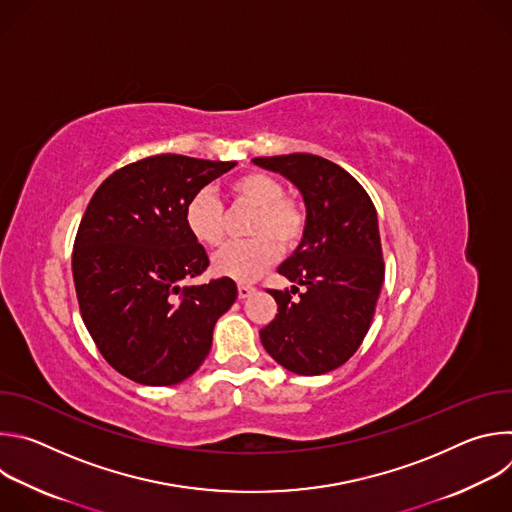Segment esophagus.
<instances>
[{
    "instance_id": "esophagus-1",
    "label": "esophagus",
    "mask_w": 512,
    "mask_h": 512,
    "mask_svg": "<svg viewBox=\"0 0 512 512\" xmlns=\"http://www.w3.org/2000/svg\"><path fill=\"white\" fill-rule=\"evenodd\" d=\"M239 298L241 300H245V298H249V296H253L255 294V287L253 285H247V283H239Z\"/></svg>"
}]
</instances>
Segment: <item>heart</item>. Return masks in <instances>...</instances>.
<instances>
[{"label":"heart","mask_w":512,"mask_h":512,"mask_svg":"<svg viewBox=\"0 0 512 512\" xmlns=\"http://www.w3.org/2000/svg\"><path fill=\"white\" fill-rule=\"evenodd\" d=\"M283 192V184L267 172H247L229 184L231 200L253 206L255 212L247 227L251 239L229 243L214 255L216 275L253 281L275 263L279 251H294L302 243L308 214L298 198ZM184 223L192 239L204 247H218L225 239V208L208 188L190 196Z\"/></svg>","instance_id":"1"}]
</instances>
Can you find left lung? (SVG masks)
<instances>
[{
	"instance_id": "8db88e82",
	"label": "left lung",
	"mask_w": 512,
	"mask_h": 512,
	"mask_svg": "<svg viewBox=\"0 0 512 512\" xmlns=\"http://www.w3.org/2000/svg\"><path fill=\"white\" fill-rule=\"evenodd\" d=\"M253 162L294 182L308 210L300 247L277 269L294 285L267 289L277 314L261 328V342L291 373H330L367 336L385 279L375 204L344 168L320 156L289 154Z\"/></svg>"
}]
</instances>
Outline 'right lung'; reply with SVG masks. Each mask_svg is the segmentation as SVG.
<instances>
[{
	"mask_svg": "<svg viewBox=\"0 0 512 512\" xmlns=\"http://www.w3.org/2000/svg\"><path fill=\"white\" fill-rule=\"evenodd\" d=\"M237 162L178 154L137 160L93 194L72 249L83 322L103 358L150 387L188 379L204 362L216 320L237 300L231 277L182 285L210 265L184 208Z\"/></svg>",
	"mask_w": 512,
	"mask_h": 512,
	"instance_id": "obj_1",
	"label": "right lung"
}]
</instances>
